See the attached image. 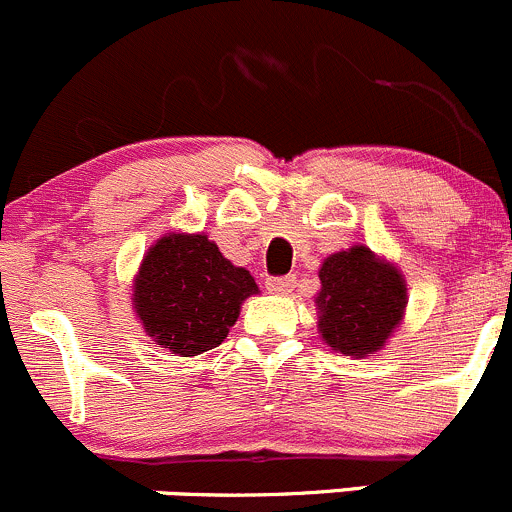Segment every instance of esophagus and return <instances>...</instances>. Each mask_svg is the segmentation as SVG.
<instances>
[{"instance_id":"obj_1","label":"esophagus","mask_w":512,"mask_h":512,"mask_svg":"<svg viewBox=\"0 0 512 512\" xmlns=\"http://www.w3.org/2000/svg\"><path fill=\"white\" fill-rule=\"evenodd\" d=\"M297 285V280H294L292 275L289 277H272V280H267V292L272 294H289Z\"/></svg>"}]
</instances>
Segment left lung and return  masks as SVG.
I'll return each mask as SVG.
<instances>
[{
	"label": "left lung",
	"mask_w": 512,
	"mask_h": 512,
	"mask_svg": "<svg viewBox=\"0 0 512 512\" xmlns=\"http://www.w3.org/2000/svg\"><path fill=\"white\" fill-rule=\"evenodd\" d=\"M319 285L317 329L334 352L352 359L376 354L404 322V272L366 245L329 255L319 267Z\"/></svg>",
	"instance_id": "obj_1"
}]
</instances>
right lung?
Wrapping results in <instances>:
<instances>
[{"label": "right lung", "mask_w": 512, "mask_h": 512, "mask_svg": "<svg viewBox=\"0 0 512 512\" xmlns=\"http://www.w3.org/2000/svg\"><path fill=\"white\" fill-rule=\"evenodd\" d=\"M260 292L205 232H165L133 277V314L143 332L175 356H198L225 342L247 297Z\"/></svg>", "instance_id": "add662e5"}]
</instances>
